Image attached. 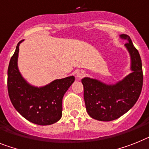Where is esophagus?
Wrapping results in <instances>:
<instances>
[{"instance_id":"1","label":"esophagus","mask_w":149,"mask_h":149,"mask_svg":"<svg viewBox=\"0 0 149 149\" xmlns=\"http://www.w3.org/2000/svg\"><path fill=\"white\" fill-rule=\"evenodd\" d=\"M84 75H85V72L84 71H81V70H80L77 72V77L78 78H82L83 77H84Z\"/></svg>"}]
</instances>
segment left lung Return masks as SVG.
Returning a JSON list of instances; mask_svg holds the SVG:
<instances>
[{
    "instance_id": "1",
    "label": "left lung",
    "mask_w": 149,
    "mask_h": 149,
    "mask_svg": "<svg viewBox=\"0 0 149 149\" xmlns=\"http://www.w3.org/2000/svg\"><path fill=\"white\" fill-rule=\"evenodd\" d=\"M120 37L127 40L125 45L131 56L132 73L114 85L89 77L81 80L87 112L100 121H112L123 116L135 105L142 91L143 73L140 55L129 36L122 34Z\"/></svg>"
}]
</instances>
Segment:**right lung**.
Returning <instances> with one entry per match:
<instances>
[{
    "label": "right lung",
    "instance_id": "obj_1",
    "mask_svg": "<svg viewBox=\"0 0 149 149\" xmlns=\"http://www.w3.org/2000/svg\"><path fill=\"white\" fill-rule=\"evenodd\" d=\"M18 42L15 52L11 57L7 70V90L10 101L21 116L33 123L47 126L61 119L62 98L74 81L70 76L55 80L42 88L29 85L19 73L17 68L19 52Z\"/></svg>",
    "mask_w": 149,
    "mask_h": 149
}]
</instances>
